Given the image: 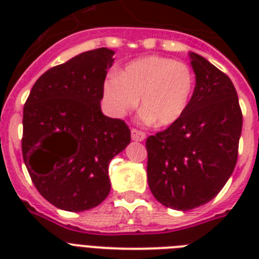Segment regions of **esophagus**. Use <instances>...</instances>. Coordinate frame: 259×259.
Wrapping results in <instances>:
<instances>
[{"label":"esophagus","instance_id":"1","mask_svg":"<svg viewBox=\"0 0 259 259\" xmlns=\"http://www.w3.org/2000/svg\"><path fill=\"white\" fill-rule=\"evenodd\" d=\"M146 138V134L141 130H137V129H132V140L133 141H144Z\"/></svg>","mask_w":259,"mask_h":259}]
</instances>
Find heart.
I'll return each mask as SVG.
<instances>
[{
	"instance_id": "1",
	"label": "heart",
	"mask_w": 259,
	"mask_h": 259,
	"mask_svg": "<svg viewBox=\"0 0 259 259\" xmlns=\"http://www.w3.org/2000/svg\"><path fill=\"white\" fill-rule=\"evenodd\" d=\"M193 87L195 75L185 63L150 55L130 62L118 75H109L103 98L115 117L132 111L141 98L144 119L169 126L187 111Z\"/></svg>"
}]
</instances>
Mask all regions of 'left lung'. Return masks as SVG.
Returning a JSON list of instances; mask_svg holds the SVG:
<instances>
[{
    "instance_id": "8db88e82",
    "label": "left lung",
    "mask_w": 259,
    "mask_h": 259,
    "mask_svg": "<svg viewBox=\"0 0 259 259\" xmlns=\"http://www.w3.org/2000/svg\"><path fill=\"white\" fill-rule=\"evenodd\" d=\"M196 86L184 115L146 138L148 183L153 196L188 211L212 200L238 158L242 111L237 90L225 72L191 52Z\"/></svg>"
}]
</instances>
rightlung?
<instances>
[{
  "instance_id": "obj_1",
  "label": "right lung",
  "mask_w": 259,
  "mask_h": 259,
  "mask_svg": "<svg viewBox=\"0 0 259 259\" xmlns=\"http://www.w3.org/2000/svg\"><path fill=\"white\" fill-rule=\"evenodd\" d=\"M114 51L98 48L44 72L22 115V157L34 187L64 211L97 207L110 192L109 164L130 142L122 119L101 101Z\"/></svg>"
}]
</instances>
